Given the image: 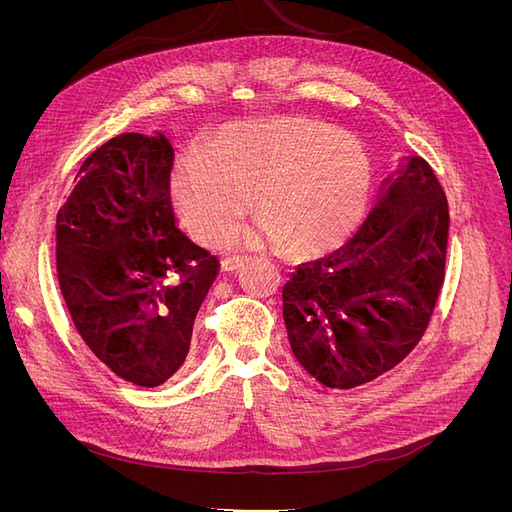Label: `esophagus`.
I'll list each match as a JSON object with an SVG mask.
<instances>
[{
    "mask_svg": "<svg viewBox=\"0 0 512 512\" xmlns=\"http://www.w3.org/2000/svg\"><path fill=\"white\" fill-rule=\"evenodd\" d=\"M241 267H243V258L230 256V258H224V260H222L220 271H222V273H232V271H237V269H241Z\"/></svg>",
    "mask_w": 512,
    "mask_h": 512,
    "instance_id": "esophagus-1",
    "label": "esophagus"
}]
</instances>
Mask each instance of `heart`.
<instances>
[{"label": "heart", "instance_id": "1", "mask_svg": "<svg viewBox=\"0 0 512 512\" xmlns=\"http://www.w3.org/2000/svg\"><path fill=\"white\" fill-rule=\"evenodd\" d=\"M371 168L350 132L305 117L247 119L224 126L207 153L181 156L173 198L183 224L220 243L252 209L260 220L235 235L250 247L284 245L320 254L342 245L367 211Z\"/></svg>", "mask_w": 512, "mask_h": 512}]
</instances>
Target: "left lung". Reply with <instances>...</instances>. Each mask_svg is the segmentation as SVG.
<instances>
[{"label": "left lung", "mask_w": 512, "mask_h": 512, "mask_svg": "<svg viewBox=\"0 0 512 512\" xmlns=\"http://www.w3.org/2000/svg\"><path fill=\"white\" fill-rule=\"evenodd\" d=\"M448 203L431 166L401 160L356 235L282 290L292 354L331 389L376 380L421 342L444 282Z\"/></svg>", "instance_id": "1"}]
</instances>
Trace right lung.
<instances>
[{
    "mask_svg": "<svg viewBox=\"0 0 512 512\" xmlns=\"http://www.w3.org/2000/svg\"><path fill=\"white\" fill-rule=\"evenodd\" d=\"M173 147L119 134L83 162L57 213V280L87 348L136 386L164 384L190 352L220 262L177 228Z\"/></svg>",
    "mask_w": 512,
    "mask_h": 512,
    "instance_id": "1",
    "label": "right lung"
}]
</instances>
